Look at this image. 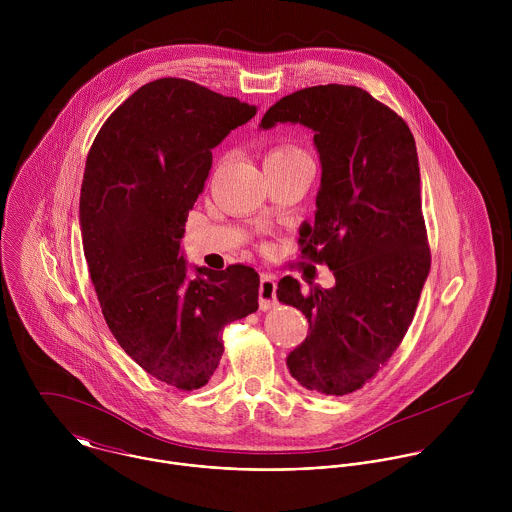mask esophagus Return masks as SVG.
Wrapping results in <instances>:
<instances>
[{"instance_id": "esophagus-1", "label": "esophagus", "mask_w": 512, "mask_h": 512, "mask_svg": "<svg viewBox=\"0 0 512 512\" xmlns=\"http://www.w3.org/2000/svg\"><path fill=\"white\" fill-rule=\"evenodd\" d=\"M258 297H260V309H272L278 303L276 297V282L272 276H262L260 280V290H258Z\"/></svg>"}]
</instances>
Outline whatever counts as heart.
Wrapping results in <instances>:
<instances>
[{
  "instance_id": "1",
  "label": "heart",
  "mask_w": 512,
  "mask_h": 512,
  "mask_svg": "<svg viewBox=\"0 0 512 512\" xmlns=\"http://www.w3.org/2000/svg\"><path fill=\"white\" fill-rule=\"evenodd\" d=\"M290 151H297V149H293V147H278V149H274L272 153H290ZM270 153V155H272Z\"/></svg>"
}]
</instances>
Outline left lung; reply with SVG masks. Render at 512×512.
<instances>
[{
	"instance_id": "1",
	"label": "left lung",
	"mask_w": 512,
	"mask_h": 512,
	"mask_svg": "<svg viewBox=\"0 0 512 512\" xmlns=\"http://www.w3.org/2000/svg\"><path fill=\"white\" fill-rule=\"evenodd\" d=\"M278 124L313 132L321 185L315 222H303L299 242L335 276L333 288L307 293L292 276L278 282V299L309 323L286 365L303 388L343 396L398 349L430 274L416 142L398 114L345 84L284 96L260 130Z\"/></svg>"
}]
</instances>
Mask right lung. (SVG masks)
<instances>
[{
	"instance_id": "add662e5",
	"label": "right lung",
	"mask_w": 512,
	"mask_h": 512,
	"mask_svg": "<svg viewBox=\"0 0 512 512\" xmlns=\"http://www.w3.org/2000/svg\"><path fill=\"white\" fill-rule=\"evenodd\" d=\"M256 110L183 78H159L116 108L86 157L78 220L102 315L147 374L181 390L211 380L224 325L258 309L254 268H191L181 250L213 149Z\"/></svg>"
}]
</instances>
